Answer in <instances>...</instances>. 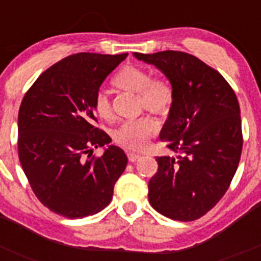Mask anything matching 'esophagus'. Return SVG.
Instances as JSON below:
<instances>
[{"label":"esophagus","mask_w":261,"mask_h":261,"mask_svg":"<svg viewBox=\"0 0 261 261\" xmlns=\"http://www.w3.org/2000/svg\"><path fill=\"white\" fill-rule=\"evenodd\" d=\"M126 155H128L129 162H136L138 158H141V155H140V154H136V153H128Z\"/></svg>","instance_id":"34e87169"}]
</instances>
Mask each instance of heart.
I'll return each mask as SVG.
<instances>
[{
  "instance_id": "obj_1",
  "label": "heart",
  "mask_w": 261,
  "mask_h": 261,
  "mask_svg": "<svg viewBox=\"0 0 261 261\" xmlns=\"http://www.w3.org/2000/svg\"><path fill=\"white\" fill-rule=\"evenodd\" d=\"M114 85L126 93L138 94L140 111L145 110L156 116L170 114L174 105V90L171 85L165 80L154 78L153 71L144 66H123L114 77ZM93 108L95 114L105 120L114 116L110 95L102 89L94 94ZM155 130V123L150 117H138L121 124L114 132V140L126 149L141 150Z\"/></svg>"
}]
</instances>
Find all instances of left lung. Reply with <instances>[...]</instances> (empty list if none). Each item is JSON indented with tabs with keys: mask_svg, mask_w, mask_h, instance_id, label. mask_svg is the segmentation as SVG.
Listing matches in <instances>:
<instances>
[{
	"mask_svg": "<svg viewBox=\"0 0 261 261\" xmlns=\"http://www.w3.org/2000/svg\"><path fill=\"white\" fill-rule=\"evenodd\" d=\"M133 55L155 65L174 90L159 138L180 155L156 156L149 201L171 220H199L222 199L238 168L243 146L238 99L216 69L190 53Z\"/></svg>",
	"mask_w": 261,
	"mask_h": 261,
	"instance_id": "8db88e82",
	"label": "left lung"
}]
</instances>
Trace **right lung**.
Returning a JSON list of instances; mask_svg holds the SVG:
<instances>
[{
	"label": "right lung",
	"mask_w": 261,
	"mask_h": 261,
	"mask_svg": "<svg viewBox=\"0 0 261 261\" xmlns=\"http://www.w3.org/2000/svg\"><path fill=\"white\" fill-rule=\"evenodd\" d=\"M123 55L75 53L39 75L18 114V154L32 191L49 211L66 218L93 216L110 204L128 163L98 123L93 96Z\"/></svg>",
	"instance_id": "1"
}]
</instances>
